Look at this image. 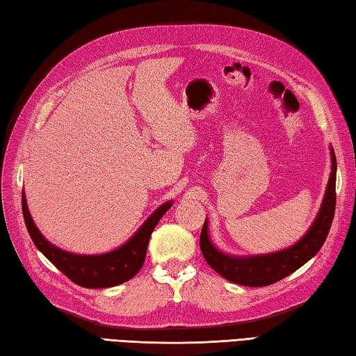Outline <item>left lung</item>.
<instances>
[{
	"instance_id": "8db88e82",
	"label": "left lung",
	"mask_w": 356,
	"mask_h": 356,
	"mask_svg": "<svg viewBox=\"0 0 356 356\" xmlns=\"http://www.w3.org/2000/svg\"><path fill=\"white\" fill-rule=\"evenodd\" d=\"M332 171L326 194L321 203L320 213L314 220L303 238H300L293 246L282 249L278 252L251 255V257H234L223 254L213 245L208 234V220L203 223L200 232V249L207 263L217 274L229 280L232 283L249 287H260L274 284L292 272L303 266L312 257L320 251L327 238L332 220L335 214V182H337V157L330 147Z\"/></svg>"
}]
</instances>
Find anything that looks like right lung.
<instances>
[{
  "label": "right lung",
  "mask_w": 356,
  "mask_h": 356,
  "mask_svg": "<svg viewBox=\"0 0 356 356\" xmlns=\"http://www.w3.org/2000/svg\"><path fill=\"white\" fill-rule=\"evenodd\" d=\"M21 200L24 222L35 246L73 283L88 287V289L118 286L128 282L138 274L143 266V261H145L151 232L154 231L159 220L172 205V202L170 200L163 203L162 207H159L147 218L145 223L140 226L138 232L115 251L99 255H81L63 251L61 248L51 245L49 240H45L29 213L24 193L21 195Z\"/></svg>",
  "instance_id": "add662e5"
}]
</instances>
